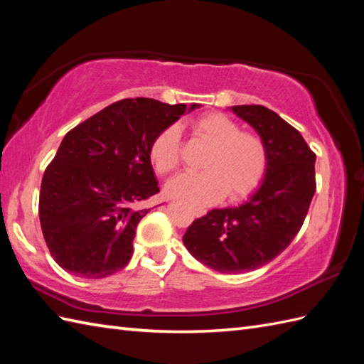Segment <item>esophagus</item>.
I'll list each match as a JSON object with an SVG mask.
<instances>
[{
	"mask_svg": "<svg viewBox=\"0 0 364 364\" xmlns=\"http://www.w3.org/2000/svg\"><path fill=\"white\" fill-rule=\"evenodd\" d=\"M193 215L195 216H204L205 210L204 208H193Z\"/></svg>",
	"mask_w": 364,
	"mask_h": 364,
	"instance_id": "esophagus-1",
	"label": "esophagus"
}]
</instances>
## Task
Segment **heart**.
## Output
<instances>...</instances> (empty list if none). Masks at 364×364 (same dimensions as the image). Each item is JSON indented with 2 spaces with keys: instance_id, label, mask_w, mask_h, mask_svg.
I'll return each mask as SVG.
<instances>
[{
  "instance_id": "heart-1",
  "label": "heart",
  "mask_w": 364,
  "mask_h": 364,
  "mask_svg": "<svg viewBox=\"0 0 364 364\" xmlns=\"http://www.w3.org/2000/svg\"><path fill=\"white\" fill-rule=\"evenodd\" d=\"M191 131L210 151L203 161V173H183L166 183L169 196L195 205H208L225 193L230 199L249 195L266 169V149L260 136L243 132L240 124L223 114H207L191 123ZM151 164L159 174L179 165L181 129L176 124L164 129L151 144Z\"/></svg>"
}]
</instances>
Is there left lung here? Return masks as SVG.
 Listing matches in <instances>:
<instances>
[{"mask_svg":"<svg viewBox=\"0 0 364 364\" xmlns=\"http://www.w3.org/2000/svg\"><path fill=\"white\" fill-rule=\"evenodd\" d=\"M266 149L264 176L238 207L213 208L183 235L188 252L208 268L240 274L262 268L289 246L310 208L316 156L301 132L264 106H233Z\"/></svg>","mask_w":364,"mask_h":364,"instance_id":"obj_1","label":"left lung"}]
</instances>
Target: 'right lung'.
I'll use <instances>...</instances> for the list:
<instances>
[{"label": "right lung", "instance_id": "right-lung-1", "mask_svg": "<svg viewBox=\"0 0 364 364\" xmlns=\"http://www.w3.org/2000/svg\"><path fill=\"white\" fill-rule=\"evenodd\" d=\"M200 107L129 98L110 104L63 136L42 179L38 216L46 246L73 276L102 279L123 269L159 193L149 149L156 136Z\"/></svg>", "mask_w": 364, "mask_h": 364}]
</instances>
